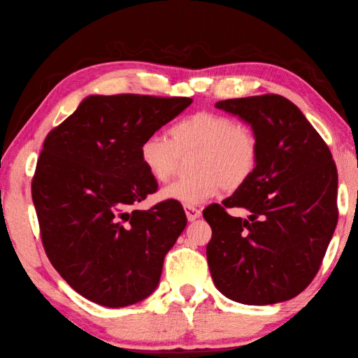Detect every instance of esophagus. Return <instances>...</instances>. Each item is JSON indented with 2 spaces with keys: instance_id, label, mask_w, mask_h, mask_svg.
<instances>
[{
  "instance_id": "1",
  "label": "esophagus",
  "mask_w": 358,
  "mask_h": 358,
  "mask_svg": "<svg viewBox=\"0 0 358 358\" xmlns=\"http://www.w3.org/2000/svg\"><path fill=\"white\" fill-rule=\"evenodd\" d=\"M185 210H186L187 220H196L197 217H200V214H201V211L199 210V208L194 206V205H186Z\"/></svg>"
}]
</instances>
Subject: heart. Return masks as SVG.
Listing matches in <instances>:
<instances>
[{
    "label": "heart",
    "instance_id": "1",
    "mask_svg": "<svg viewBox=\"0 0 358 358\" xmlns=\"http://www.w3.org/2000/svg\"><path fill=\"white\" fill-rule=\"evenodd\" d=\"M192 153L187 177L173 181L162 199L197 205L224 191H236L252 177L258 162V141L250 127L229 115L200 111L175 122L164 134L141 142L139 161L150 177L164 183L180 157Z\"/></svg>",
    "mask_w": 358,
    "mask_h": 358
}]
</instances>
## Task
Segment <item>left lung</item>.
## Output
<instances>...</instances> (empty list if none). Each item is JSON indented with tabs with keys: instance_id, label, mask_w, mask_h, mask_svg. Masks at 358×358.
<instances>
[{
	"instance_id": "8db88e82",
	"label": "left lung",
	"mask_w": 358,
	"mask_h": 358,
	"mask_svg": "<svg viewBox=\"0 0 358 358\" xmlns=\"http://www.w3.org/2000/svg\"><path fill=\"white\" fill-rule=\"evenodd\" d=\"M258 141L252 177L203 217L216 288L231 301L269 305L296 297L321 268L338 222V172L329 147L294 103L275 94L216 103ZM239 207L247 218L231 217Z\"/></svg>"
}]
</instances>
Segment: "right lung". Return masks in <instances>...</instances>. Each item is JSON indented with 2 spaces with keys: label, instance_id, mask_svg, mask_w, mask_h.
<instances>
[{
  "label": "right lung",
  "instance_id": "right-lung-1",
  "mask_svg": "<svg viewBox=\"0 0 358 358\" xmlns=\"http://www.w3.org/2000/svg\"><path fill=\"white\" fill-rule=\"evenodd\" d=\"M191 103L90 95L45 138L31 185L42 244L64 280L89 301L119 308L157 289L187 219L175 200L136 208L158 189L139 145Z\"/></svg>",
  "mask_w": 358,
  "mask_h": 358
}]
</instances>
